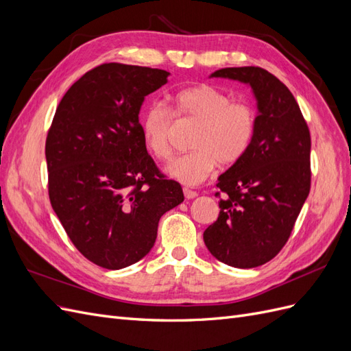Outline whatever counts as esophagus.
Instances as JSON below:
<instances>
[{
  "label": "esophagus",
  "instance_id": "obj_1",
  "mask_svg": "<svg viewBox=\"0 0 351 351\" xmlns=\"http://www.w3.org/2000/svg\"><path fill=\"white\" fill-rule=\"evenodd\" d=\"M183 193H184V197H186V199H195V197L197 196V193L195 192V190H190V189H187V187L183 189Z\"/></svg>",
  "mask_w": 351,
  "mask_h": 351
}]
</instances>
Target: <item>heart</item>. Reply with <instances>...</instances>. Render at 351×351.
Returning <instances> with one entry per match:
<instances>
[{
    "label": "heart",
    "instance_id": "obj_1",
    "mask_svg": "<svg viewBox=\"0 0 351 351\" xmlns=\"http://www.w3.org/2000/svg\"><path fill=\"white\" fill-rule=\"evenodd\" d=\"M173 102V110L161 102L151 104L141 120L146 151L159 161L171 156L174 117L196 123L189 143L193 151L167 165L169 177L195 186L208 178L215 164L230 167L247 152L256 132V111L252 105L232 101L228 93L206 83L178 90Z\"/></svg>",
    "mask_w": 351,
    "mask_h": 351
}]
</instances>
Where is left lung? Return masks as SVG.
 Instances as JSON below:
<instances>
[{
    "label": "left lung",
    "instance_id": "1",
    "mask_svg": "<svg viewBox=\"0 0 351 351\" xmlns=\"http://www.w3.org/2000/svg\"><path fill=\"white\" fill-rule=\"evenodd\" d=\"M212 77L240 80L258 101L247 152L218 178L219 215L204 232L208 250L234 268L277 256L311 190V132L293 93L261 67H227Z\"/></svg>",
    "mask_w": 351,
    "mask_h": 351
}]
</instances>
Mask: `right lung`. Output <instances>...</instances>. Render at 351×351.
<instances>
[{
    "instance_id": "add662e5",
    "label": "right lung",
    "mask_w": 351,
    "mask_h": 351,
    "mask_svg": "<svg viewBox=\"0 0 351 351\" xmlns=\"http://www.w3.org/2000/svg\"><path fill=\"white\" fill-rule=\"evenodd\" d=\"M159 69L105 62L60 101L47 134L48 195L69 239L105 269L139 262L158 222L184 200L143 145L139 111L168 82Z\"/></svg>"
}]
</instances>
